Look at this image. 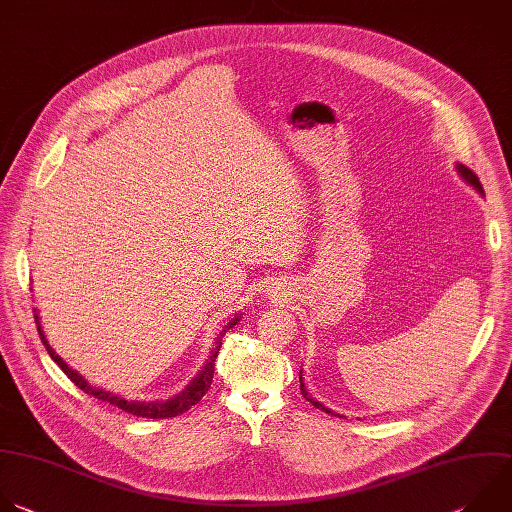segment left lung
I'll use <instances>...</instances> for the list:
<instances>
[{
    "instance_id": "obj_1",
    "label": "left lung",
    "mask_w": 512,
    "mask_h": 512,
    "mask_svg": "<svg viewBox=\"0 0 512 512\" xmlns=\"http://www.w3.org/2000/svg\"><path fill=\"white\" fill-rule=\"evenodd\" d=\"M456 170H458V175L476 191V193H480V195H484V191H482V185H480V181H478V177L472 173L470 168H466L464 164H460V162H456ZM299 384H301V394H303V398L307 400V402H311L315 408H319V410H323V412H327V414H331V416H339V418H344L342 414H337V412H333L331 408H327V406H323L321 402H317L315 398H311V394L307 392V388H305V384H303V370H299Z\"/></svg>"
}]
</instances>
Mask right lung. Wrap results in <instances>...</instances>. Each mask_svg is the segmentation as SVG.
Returning a JSON list of instances; mask_svg holds the SVG:
<instances>
[{"mask_svg":"<svg viewBox=\"0 0 512 512\" xmlns=\"http://www.w3.org/2000/svg\"><path fill=\"white\" fill-rule=\"evenodd\" d=\"M34 317H36L38 333H40V339H42V344H44L46 352L50 354V358L62 368V372H64L80 390H84L86 394H90V396H94V398H98V400H102V402H110L112 406H118L120 410H124V412H128V414H134V416H140V418H152V420H154V418H175V416L187 412V410H189L191 406H195L197 402H201V398L207 394V390L211 388V382H213L215 360H217L219 348H221V344H223L221 339H223V335H225L227 329H231L233 325L239 323L241 313H237L235 317L229 319V323L225 325V329L219 333L217 342H215L213 350L209 352L205 364L201 366L199 374L187 384V388H185L183 392L175 394L173 398H168V400H150V402H146V400H126V398H122V396H118V394H112V392H108V390H104V388L92 386L82 374H78L76 370H72V368L56 354V350L50 346L48 337H46V333H44V327H42V323H40L38 309H34Z\"/></svg>","mask_w":512,"mask_h":512,"instance_id":"obj_1","label":"right lung"}]
</instances>
